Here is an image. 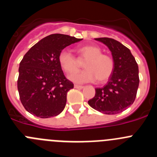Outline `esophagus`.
<instances>
[{"mask_svg": "<svg viewBox=\"0 0 157 157\" xmlns=\"http://www.w3.org/2000/svg\"><path fill=\"white\" fill-rule=\"evenodd\" d=\"M75 86V88H76V89H82L83 87V86H81V85H77V84H75V85L74 86Z\"/></svg>", "mask_w": 157, "mask_h": 157, "instance_id": "esophagus-1", "label": "esophagus"}]
</instances>
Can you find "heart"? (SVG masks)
Here are the masks:
<instances>
[{
	"instance_id": "1",
	"label": "heart",
	"mask_w": 157,
	"mask_h": 157,
	"mask_svg": "<svg viewBox=\"0 0 157 157\" xmlns=\"http://www.w3.org/2000/svg\"><path fill=\"white\" fill-rule=\"evenodd\" d=\"M81 58L86 59L84 63L85 70L69 76L71 81L78 83L92 82L98 79L105 82L114 71V60L109 55L102 53L99 46L95 45H83L78 48ZM59 66L63 71L72 74L78 69V61L68 48H63L58 56Z\"/></svg>"
}]
</instances>
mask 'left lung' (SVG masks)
I'll list each match as a JSON object with an SVG mask.
<instances>
[{
  "label": "left lung",
  "mask_w": 157,
  "mask_h": 157,
  "mask_svg": "<svg viewBox=\"0 0 157 157\" xmlns=\"http://www.w3.org/2000/svg\"><path fill=\"white\" fill-rule=\"evenodd\" d=\"M112 52L114 71L106 85L95 89L94 98L88 101L93 109L107 115L123 112L134 103L139 85L138 66L128 48L109 37L95 38Z\"/></svg>",
  "instance_id": "8db88e82"
}]
</instances>
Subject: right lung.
I'll use <instances>...</instances> for the list:
<instances>
[{"instance_id": "right-lung-1", "label": "right lung", "mask_w": 157, "mask_h": 157, "mask_svg": "<svg viewBox=\"0 0 157 157\" xmlns=\"http://www.w3.org/2000/svg\"><path fill=\"white\" fill-rule=\"evenodd\" d=\"M61 34L40 40L19 63L17 87L25 109L40 118H50L64 109L67 94L74 84L63 75L58 61L62 49L82 41Z\"/></svg>"}]
</instances>
